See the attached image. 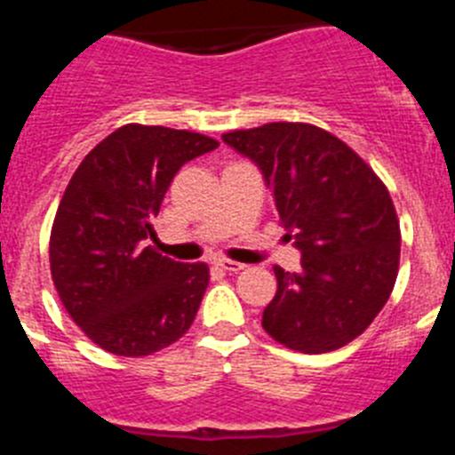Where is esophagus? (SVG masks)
<instances>
[{
	"label": "esophagus",
	"mask_w": 455,
	"mask_h": 455,
	"mask_svg": "<svg viewBox=\"0 0 455 455\" xmlns=\"http://www.w3.org/2000/svg\"><path fill=\"white\" fill-rule=\"evenodd\" d=\"M216 267H220L223 268V271H228V273H239V271H243V264H239V262H232V259H216Z\"/></svg>",
	"instance_id": "obj_1"
}]
</instances>
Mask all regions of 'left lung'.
<instances>
[{"instance_id":"left-lung-1","label":"left lung","mask_w":455,"mask_h":455,"mask_svg":"<svg viewBox=\"0 0 455 455\" xmlns=\"http://www.w3.org/2000/svg\"><path fill=\"white\" fill-rule=\"evenodd\" d=\"M264 172L300 271L273 267L277 291L262 328L299 353H328L363 335L392 293L401 228L387 187L355 150L309 123L223 134Z\"/></svg>"}]
</instances>
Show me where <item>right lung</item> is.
<instances>
[{
    "mask_svg": "<svg viewBox=\"0 0 455 455\" xmlns=\"http://www.w3.org/2000/svg\"><path fill=\"white\" fill-rule=\"evenodd\" d=\"M219 148L212 136L123 124L68 182L50 235L52 280L84 335L114 355H152L191 328L209 284L204 262L152 246V219L175 172Z\"/></svg>",
    "mask_w": 455,
    "mask_h": 455,
    "instance_id": "1",
    "label": "right lung"
}]
</instances>
